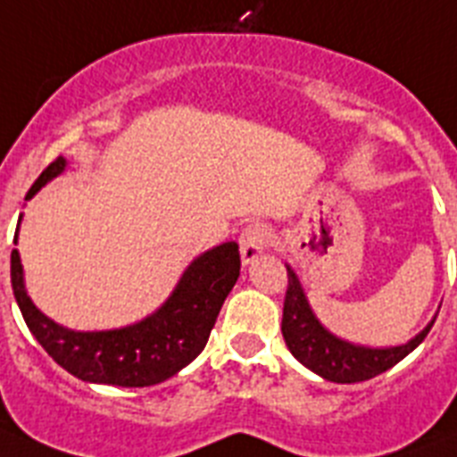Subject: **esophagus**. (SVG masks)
<instances>
[{
	"mask_svg": "<svg viewBox=\"0 0 457 457\" xmlns=\"http://www.w3.org/2000/svg\"><path fill=\"white\" fill-rule=\"evenodd\" d=\"M270 244V232L264 225L255 222V225H248L239 237V248H241V260L244 264H251L260 258Z\"/></svg>",
	"mask_w": 457,
	"mask_h": 457,
	"instance_id": "34e87169",
	"label": "esophagus"
}]
</instances>
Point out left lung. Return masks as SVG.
Masks as SVG:
<instances>
[{"instance_id": "8db88e82", "label": "left lung", "mask_w": 457, "mask_h": 457, "mask_svg": "<svg viewBox=\"0 0 457 457\" xmlns=\"http://www.w3.org/2000/svg\"><path fill=\"white\" fill-rule=\"evenodd\" d=\"M432 325H435V320L411 341L393 348H365L341 341L318 323L313 312L309 309V302H306L297 276L293 270H287L281 323L283 339L302 365L316 371L318 377L328 378V381L358 383L378 377L386 370L397 365L402 358H406L428 337Z\"/></svg>"}]
</instances>
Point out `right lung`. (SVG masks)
Masks as SVG:
<instances>
[{"label":"right lung","mask_w":457,"mask_h":457,"mask_svg":"<svg viewBox=\"0 0 457 457\" xmlns=\"http://www.w3.org/2000/svg\"><path fill=\"white\" fill-rule=\"evenodd\" d=\"M64 164V157L53 160L25 199L39 193V187L60 174ZM239 246L228 241L199 255L181 276L170 300L141 323L106 332H74L53 323L32 304L25 293L21 255L15 248L11 251V286L34 339L57 365L80 381L122 388H145L167 381L204 351L222 302L239 278Z\"/></svg>","instance_id":"add662e5"}]
</instances>
